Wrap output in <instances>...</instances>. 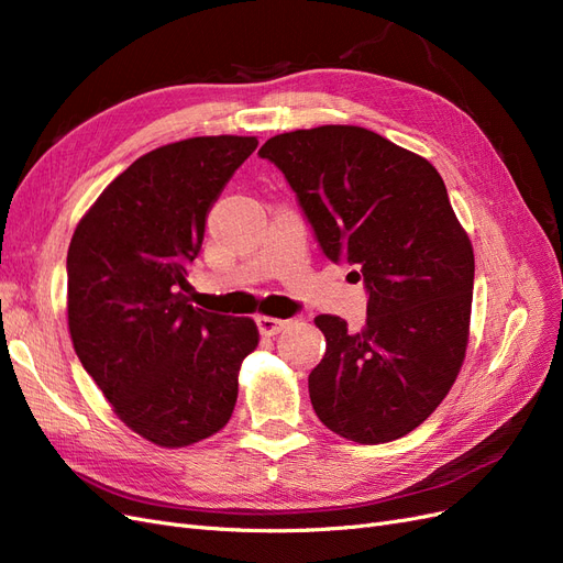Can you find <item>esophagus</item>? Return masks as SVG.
<instances>
[{"label": "esophagus", "instance_id": "obj_1", "mask_svg": "<svg viewBox=\"0 0 563 563\" xmlns=\"http://www.w3.org/2000/svg\"><path fill=\"white\" fill-rule=\"evenodd\" d=\"M288 319H275V317H258L255 319V327H258V331L263 335H277L282 333L286 327H288Z\"/></svg>", "mask_w": 563, "mask_h": 563}]
</instances>
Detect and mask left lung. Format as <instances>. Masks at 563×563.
Listing matches in <instances>:
<instances>
[{
  "instance_id": "8db88e82",
  "label": "left lung",
  "mask_w": 563,
  "mask_h": 563,
  "mask_svg": "<svg viewBox=\"0 0 563 563\" xmlns=\"http://www.w3.org/2000/svg\"><path fill=\"white\" fill-rule=\"evenodd\" d=\"M258 155L296 192L321 253L368 294L366 327L319 314L327 352L310 373L314 413L356 444L416 430L465 360L474 253L437 168L362 126L269 139Z\"/></svg>"
}]
</instances>
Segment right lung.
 I'll return each mask as SVG.
<instances>
[{"label": "right lung", "instance_id": "right-lung-1", "mask_svg": "<svg viewBox=\"0 0 563 563\" xmlns=\"http://www.w3.org/2000/svg\"><path fill=\"white\" fill-rule=\"evenodd\" d=\"M258 141L201 135L147 152L79 220L67 323L81 366L133 432L166 449L223 430L258 329L190 305L207 216Z\"/></svg>", "mask_w": 563, "mask_h": 563}]
</instances>
